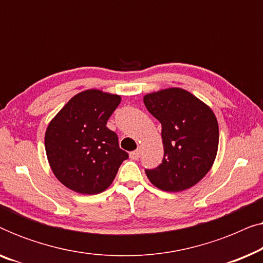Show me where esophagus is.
<instances>
[{"label": "esophagus", "instance_id": "1", "mask_svg": "<svg viewBox=\"0 0 263 263\" xmlns=\"http://www.w3.org/2000/svg\"><path fill=\"white\" fill-rule=\"evenodd\" d=\"M140 156H141V148H140V147H139L138 149H135L134 152L130 153V158H132L133 160H138L139 158H140Z\"/></svg>", "mask_w": 263, "mask_h": 263}]
</instances>
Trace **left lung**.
<instances>
[{"label":"left lung","instance_id":"8db88e82","mask_svg":"<svg viewBox=\"0 0 263 263\" xmlns=\"http://www.w3.org/2000/svg\"><path fill=\"white\" fill-rule=\"evenodd\" d=\"M147 110L161 123L164 158L147 170L152 184L182 192L211 170L218 152L219 127L210 106L182 88H166L143 97Z\"/></svg>","mask_w":263,"mask_h":263}]
</instances>
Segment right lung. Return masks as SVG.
I'll list each match as a JSON object with an SVG mask.
<instances>
[{
  "mask_svg": "<svg viewBox=\"0 0 263 263\" xmlns=\"http://www.w3.org/2000/svg\"><path fill=\"white\" fill-rule=\"evenodd\" d=\"M121 97L87 89L74 96L52 118L45 133V151L56 178L87 195L109 188L128 153L106 127Z\"/></svg>",
  "mask_w": 263,
  "mask_h": 263,
  "instance_id": "right-lung-1",
  "label": "right lung"
}]
</instances>
